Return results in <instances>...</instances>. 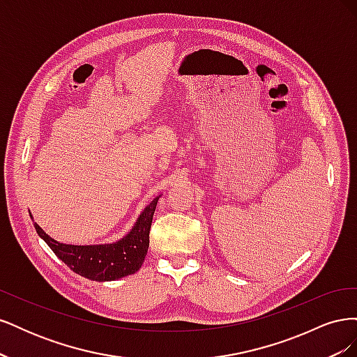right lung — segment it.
I'll list each match as a JSON object with an SVG mask.
<instances>
[{
  "label": "right lung",
  "instance_id": "1",
  "mask_svg": "<svg viewBox=\"0 0 357 357\" xmlns=\"http://www.w3.org/2000/svg\"><path fill=\"white\" fill-rule=\"evenodd\" d=\"M158 199L159 197L139 214L131 232L113 244H62L50 238L37 223H34V228L52 248V252L75 274L93 280V282H113V280L131 275L142 268L149 250V234Z\"/></svg>",
  "mask_w": 357,
  "mask_h": 357
}]
</instances>
